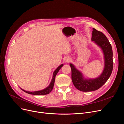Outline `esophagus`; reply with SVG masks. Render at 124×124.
<instances>
[{"label": "esophagus", "mask_w": 124, "mask_h": 124, "mask_svg": "<svg viewBox=\"0 0 124 124\" xmlns=\"http://www.w3.org/2000/svg\"><path fill=\"white\" fill-rule=\"evenodd\" d=\"M70 61H71V58L69 57H66L65 59V61L66 63H68L69 62H70Z\"/></svg>", "instance_id": "1"}]
</instances>
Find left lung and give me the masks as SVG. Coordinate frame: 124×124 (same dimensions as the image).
<instances>
[{
    "label": "left lung",
    "mask_w": 124,
    "mask_h": 124,
    "mask_svg": "<svg viewBox=\"0 0 124 124\" xmlns=\"http://www.w3.org/2000/svg\"><path fill=\"white\" fill-rule=\"evenodd\" d=\"M92 40L99 46L103 51L105 66L102 74L95 79H84L82 73L77 70L71 63V79L74 87L83 92H90L99 89L108 79L113 69L112 50L111 44L102 32L93 28Z\"/></svg>",
    "instance_id": "1"
}]
</instances>
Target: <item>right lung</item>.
<instances>
[{"label": "right lung", "instance_id": "right-lung-1", "mask_svg": "<svg viewBox=\"0 0 124 124\" xmlns=\"http://www.w3.org/2000/svg\"><path fill=\"white\" fill-rule=\"evenodd\" d=\"M63 66V64H61V65L59 66L56 70H55V71L53 73V78L52 79V81L50 84V85L48 86L47 88H46V89L42 90H40V91H35V92H28V91H25L23 89H22L24 92L29 94H32V95H46L49 94L51 91H52L53 87H54V83H55V77L56 75H57V73L58 72V71H59V70L61 69V68Z\"/></svg>", "mask_w": 124, "mask_h": 124}]
</instances>
